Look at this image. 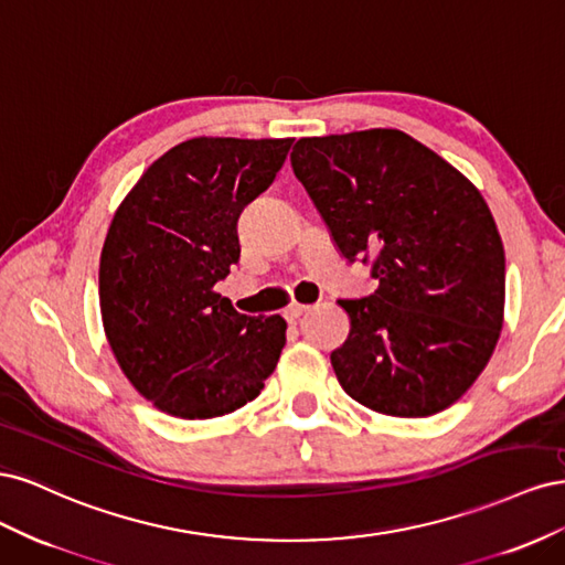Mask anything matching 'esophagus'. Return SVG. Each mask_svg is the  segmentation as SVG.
I'll list each match as a JSON object with an SVG mask.
<instances>
[{
	"mask_svg": "<svg viewBox=\"0 0 565 565\" xmlns=\"http://www.w3.org/2000/svg\"><path fill=\"white\" fill-rule=\"evenodd\" d=\"M306 311H311V306H306V303H292V306H287V309H285V318H287V320H299Z\"/></svg>",
	"mask_w": 565,
	"mask_h": 565,
	"instance_id": "34e87169",
	"label": "esophagus"
}]
</instances>
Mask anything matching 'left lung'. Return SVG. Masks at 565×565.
Instances as JSON below:
<instances>
[{"mask_svg":"<svg viewBox=\"0 0 565 565\" xmlns=\"http://www.w3.org/2000/svg\"><path fill=\"white\" fill-rule=\"evenodd\" d=\"M289 160L339 252L380 280L339 299L351 318L330 355L341 388L391 417L450 407L502 330L504 247L483 195L398 129L299 139Z\"/></svg>","mask_w":565,"mask_h":565,"instance_id":"1","label":"left lung"}]
</instances>
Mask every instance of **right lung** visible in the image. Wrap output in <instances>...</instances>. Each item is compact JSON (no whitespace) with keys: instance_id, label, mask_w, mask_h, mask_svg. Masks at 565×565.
Masks as SVG:
<instances>
[{"instance_id":"add662e5","label":"right lung","mask_w":565,"mask_h":565,"mask_svg":"<svg viewBox=\"0 0 565 565\" xmlns=\"http://www.w3.org/2000/svg\"><path fill=\"white\" fill-rule=\"evenodd\" d=\"M289 148L292 139L183 141L115 212L100 252V316L127 380L167 415H228L278 365L287 322L237 313L214 285L241 262L237 216Z\"/></svg>"}]
</instances>
